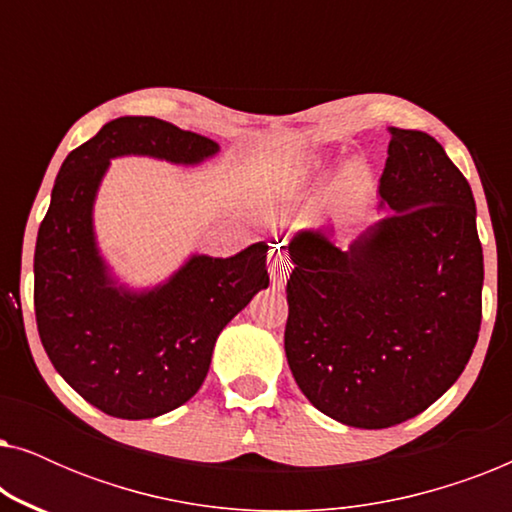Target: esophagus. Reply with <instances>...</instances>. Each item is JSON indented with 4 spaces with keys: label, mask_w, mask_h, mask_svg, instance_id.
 Here are the masks:
<instances>
[{
    "label": "esophagus",
    "mask_w": 512,
    "mask_h": 512,
    "mask_svg": "<svg viewBox=\"0 0 512 512\" xmlns=\"http://www.w3.org/2000/svg\"><path fill=\"white\" fill-rule=\"evenodd\" d=\"M268 270H270L272 284H277V286H282L286 275H289L291 263H289V258H286V251L279 247V244H275V247L270 249V254H268Z\"/></svg>",
    "instance_id": "obj_1"
}]
</instances>
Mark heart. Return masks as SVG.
<instances>
[{"instance_id": "obj_1", "label": "heart", "mask_w": 512, "mask_h": 512, "mask_svg": "<svg viewBox=\"0 0 512 512\" xmlns=\"http://www.w3.org/2000/svg\"><path fill=\"white\" fill-rule=\"evenodd\" d=\"M312 193L321 195V184L312 181ZM370 195H373V174L361 160H352L342 167L338 179L333 181L331 195H328L326 212L333 226L352 228L366 214Z\"/></svg>"}]
</instances>
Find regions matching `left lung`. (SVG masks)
<instances>
[{
  "instance_id": "obj_1",
  "label": "left lung",
  "mask_w": 512,
  "mask_h": 512,
  "mask_svg": "<svg viewBox=\"0 0 512 512\" xmlns=\"http://www.w3.org/2000/svg\"><path fill=\"white\" fill-rule=\"evenodd\" d=\"M384 219L340 249L289 242L286 361L314 408L356 429L417 417L464 373L482 321V244L459 167L426 132L389 128Z\"/></svg>"
}]
</instances>
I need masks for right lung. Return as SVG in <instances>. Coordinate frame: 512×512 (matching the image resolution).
<instances>
[{
  "label": "right lung",
  "mask_w": 512,
  "mask_h": 512,
  "mask_svg": "<svg viewBox=\"0 0 512 512\" xmlns=\"http://www.w3.org/2000/svg\"><path fill=\"white\" fill-rule=\"evenodd\" d=\"M219 144L153 116H123L62 163L34 249V314L55 370L97 410L165 415L205 382L216 338L261 289L268 244L230 258L191 256L165 284L130 291L100 256L93 205L109 160L151 156L198 165Z\"/></svg>",
  "instance_id": "right-lung-1"
}]
</instances>
